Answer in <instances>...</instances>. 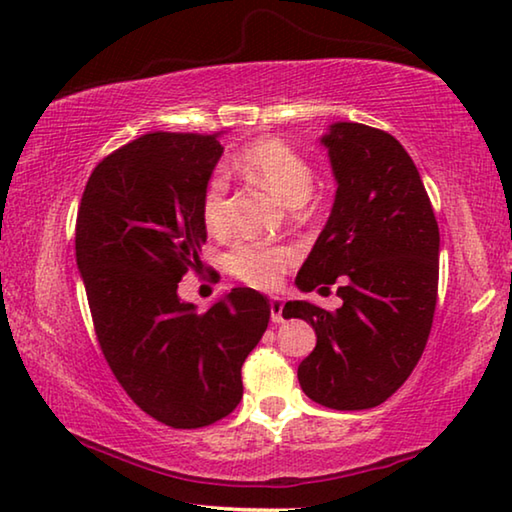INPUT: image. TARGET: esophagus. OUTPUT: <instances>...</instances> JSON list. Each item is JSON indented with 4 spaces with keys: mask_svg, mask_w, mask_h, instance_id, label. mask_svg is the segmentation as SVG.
Listing matches in <instances>:
<instances>
[{
    "mask_svg": "<svg viewBox=\"0 0 512 512\" xmlns=\"http://www.w3.org/2000/svg\"><path fill=\"white\" fill-rule=\"evenodd\" d=\"M282 309H284V302L280 298H273L271 300V320L273 323H282Z\"/></svg>",
    "mask_w": 512,
    "mask_h": 512,
    "instance_id": "obj_1",
    "label": "esophagus"
}]
</instances>
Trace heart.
<instances>
[{
	"label": "heart",
	"instance_id": "b5f03b06",
	"mask_svg": "<svg viewBox=\"0 0 512 512\" xmlns=\"http://www.w3.org/2000/svg\"><path fill=\"white\" fill-rule=\"evenodd\" d=\"M241 167L291 207L302 205L314 189V169L300 151L280 137H262L241 153ZM201 219L210 232H225L230 225L228 178L216 169L203 187ZM293 250L287 246L241 241L225 257L228 273L257 289H273L280 275L293 264Z\"/></svg>",
	"mask_w": 512,
	"mask_h": 512
}]
</instances>
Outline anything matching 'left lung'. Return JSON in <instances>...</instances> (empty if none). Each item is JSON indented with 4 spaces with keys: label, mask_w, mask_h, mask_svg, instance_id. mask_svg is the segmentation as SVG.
<instances>
[{
    "label": "left lung",
    "mask_w": 512,
    "mask_h": 512,
    "mask_svg": "<svg viewBox=\"0 0 512 512\" xmlns=\"http://www.w3.org/2000/svg\"><path fill=\"white\" fill-rule=\"evenodd\" d=\"M320 144L339 187L296 284L325 293L339 282L343 305L327 311L291 300L282 316L316 332L314 352L298 366L309 400L361 411L386 402L422 357L438 298L440 235L420 173L393 135L339 121Z\"/></svg>",
    "instance_id": "1"
}]
</instances>
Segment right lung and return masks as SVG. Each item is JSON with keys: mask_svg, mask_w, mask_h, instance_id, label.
<instances>
[{"mask_svg": "<svg viewBox=\"0 0 512 512\" xmlns=\"http://www.w3.org/2000/svg\"><path fill=\"white\" fill-rule=\"evenodd\" d=\"M219 135L146 133L94 167L76 216V264L94 332L128 397L162 424L198 429L237 409L241 366L271 305L232 289L207 311L178 298L203 266L201 196Z\"/></svg>", "mask_w": 512, "mask_h": 512, "instance_id": "right-lung-1", "label": "right lung"}]
</instances>
